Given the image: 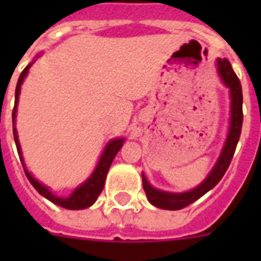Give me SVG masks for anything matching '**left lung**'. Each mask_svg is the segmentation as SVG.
<instances>
[{"label":"left lung","instance_id":"1","mask_svg":"<svg viewBox=\"0 0 261 261\" xmlns=\"http://www.w3.org/2000/svg\"><path fill=\"white\" fill-rule=\"evenodd\" d=\"M218 73L222 79L223 84L230 89V127L227 134L226 142L222 149V153L219 155L218 161L213 168V171L208 173L202 184H199L196 188L181 192V194H173V192H165V191L155 190L147 182L145 174L142 173L143 190L146 192L149 202L153 206L164 208V210H180L184 207L190 206L191 203L202 198L203 195L208 192L211 188H214L223 177L225 172L230 165L231 159L234 155L236 146L239 143L240 135H241V127H243V89L239 77L236 75L234 70L231 69L230 62L227 59H217Z\"/></svg>","mask_w":261,"mask_h":261}]
</instances>
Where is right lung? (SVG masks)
Masks as SVG:
<instances>
[{
    "mask_svg": "<svg viewBox=\"0 0 261 261\" xmlns=\"http://www.w3.org/2000/svg\"><path fill=\"white\" fill-rule=\"evenodd\" d=\"M31 66H32V63H30V65H28V66L21 71L20 77H18L17 85H16V93H14V97H16V100H14V108H13V112H12L14 142H16V147H17L18 154H20V160H21L22 167H24V172H25L27 174V178L30 180V182L34 186V188L38 191L39 194L42 195V196H44L46 199H48L50 202H53L54 204H57V206H61L63 207V208H67V210H83V208H87V207L92 206V204L96 202V199L98 198V195L101 194L102 188H104V182H106L107 173H108V169H110L111 164H112V161H114L115 155L118 154V151L120 150V147H122L123 142H124V138L114 139V141H111V142L107 145L93 173L90 174V177L88 178L87 181L83 182L80 187H77L69 198H59V196L53 194L47 187L40 184V182H39L38 180H36V178H35L34 176H32V174L25 169V165H24V161H22L20 143H18L17 130H16V127H14L20 88H21L22 81H24V79H25L27 73H28Z\"/></svg>",
    "mask_w": 261,
    "mask_h": 261,
    "instance_id": "right-lung-1",
    "label": "right lung"
}]
</instances>
